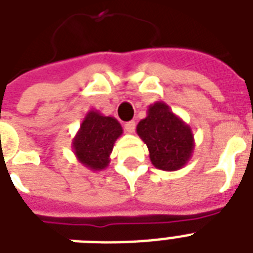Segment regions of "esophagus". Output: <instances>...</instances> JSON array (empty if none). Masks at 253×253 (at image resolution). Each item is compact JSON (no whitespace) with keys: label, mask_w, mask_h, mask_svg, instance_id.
I'll list each match as a JSON object with an SVG mask.
<instances>
[{"label":"esophagus","mask_w":253,"mask_h":253,"mask_svg":"<svg viewBox=\"0 0 253 253\" xmlns=\"http://www.w3.org/2000/svg\"><path fill=\"white\" fill-rule=\"evenodd\" d=\"M125 130H126V132H128V134H132V132L135 131V122H134V121H130V122L125 123Z\"/></svg>","instance_id":"esophagus-1"}]
</instances>
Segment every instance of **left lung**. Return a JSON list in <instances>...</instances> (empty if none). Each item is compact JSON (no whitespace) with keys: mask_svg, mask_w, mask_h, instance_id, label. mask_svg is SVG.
I'll return each mask as SVG.
<instances>
[{"mask_svg":"<svg viewBox=\"0 0 253 253\" xmlns=\"http://www.w3.org/2000/svg\"><path fill=\"white\" fill-rule=\"evenodd\" d=\"M136 132L148 147L155 168L178 170L193 156L196 143L192 128L163 101L148 106L147 117L138 123Z\"/></svg>","mask_w":253,"mask_h":253,"instance_id":"left-lung-1","label":"left lung"}]
</instances>
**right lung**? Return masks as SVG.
<instances>
[{
  "label": "right lung",
  "instance_id": "right-lung-1",
  "mask_svg": "<svg viewBox=\"0 0 253 253\" xmlns=\"http://www.w3.org/2000/svg\"><path fill=\"white\" fill-rule=\"evenodd\" d=\"M123 134L121 123L98 110H89L72 140L73 154L90 170H103L110 163L111 151Z\"/></svg>",
  "mask_w": 253,
  "mask_h": 253
}]
</instances>
